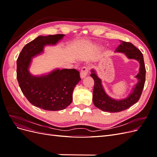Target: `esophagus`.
I'll list each match as a JSON object with an SVG mask.
<instances>
[{
	"label": "esophagus",
	"mask_w": 157,
	"mask_h": 157,
	"mask_svg": "<svg viewBox=\"0 0 157 157\" xmlns=\"http://www.w3.org/2000/svg\"><path fill=\"white\" fill-rule=\"evenodd\" d=\"M88 71H89L88 67H83L81 69V71H80V78H84L85 77H86V76L88 74Z\"/></svg>",
	"instance_id": "34e87169"
}]
</instances>
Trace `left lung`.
<instances>
[{"label":"left lung","instance_id":"left-lung-1","mask_svg":"<svg viewBox=\"0 0 157 157\" xmlns=\"http://www.w3.org/2000/svg\"><path fill=\"white\" fill-rule=\"evenodd\" d=\"M121 41V44L117 47L115 52L124 53L129 59H134L139 61L140 64L139 73L136 77L138 82L132 89V92L126 98L117 100L109 97L105 93L101 84V80L99 78L95 71H91L92 77L94 80V87L93 90V103L94 105L103 111L110 113L121 112L130 108L139 100L145 82V67L143 54L141 51L130 42Z\"/></svg>","mask_w":157,"mask_h":157}]
</instances>
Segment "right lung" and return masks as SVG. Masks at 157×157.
Returning a JSON list of instances; mask_svg holds the SVG:
<instances>
[{
  "label": "right lung",
  "instance_id": "1",
  "mask_svg": "<svg viewBox=\"0 0 157 157\" xmlns=\"http://www.w3.org/2000/svg\"><path fill=\"white\" fill-rule=\"evenodd\" d=\"M64 36H39L23 47L17 59V79L21 92L32 105L44 110L59 111L69 106L74 88L81 80L75 69H58L42 76H33L29 71L33 57L42 53L44 46L55 45Z\"/></svg>",
  "mask_w": 157,
  "mask_h": 157
}]
</instances>
